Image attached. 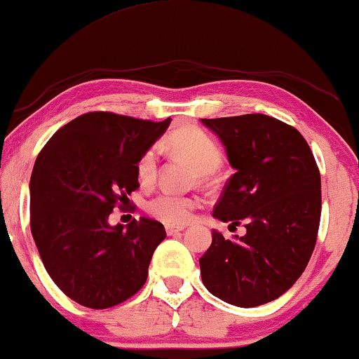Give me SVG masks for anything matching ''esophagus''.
Masks as SVG:
<instances>
[{"label":"esophagus","mask_w":359,"mask_h":359,"mask_svg":"<svg viewBox=\"0 0 359 359\" xmlns=\"http://www.w3.org/2000/svg\"><path fill=\"white\" fill-rule=\"evenodd\" d=\"M184 226H175V224H168L165 226V232H168V235H174V233H179L184 231Z\"/></svg>","instance_id":"1"}]
</instances>
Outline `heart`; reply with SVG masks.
Here are the masks:
<instances>
[{"instance_id": "heart-1", "label": "heart", "mask_w": 359, "mask_h": 359, "mask_svg": "<svg viewBox=\"0 0 359 359\" xmlns=\"http://www.w3.org/2000/svg\"><path fill=\"white\" fill-rule=\"evenodd\" d=\"M169 147L175 153L194 164V168L203 175L214 174L221 168L224 154L216 140L201 128L184 127L169 137ZM158 148L151 147L142 154L137 164L138 180L143 185L151 184L158 174ZM195 201L189 196H182L172 191H161L147 203V211L153 217L169 224H184L191 217Z\"/></svg>"}]
</instances>
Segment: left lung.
I'll return each instance as SVG.
<instances>
[{
    "label": "left lung",
    "mask_w": 359,
    "mask_h": 359,
    "mask_svg": "<svg viewBox=\"0 0 359 359\" xmlns=\"http://www.w3.org/2000/svg\"><path fill=\"white\" fill-rule=\"evenodd\" d=\"M226 147L235 174L212 216L247 233L212 231L200 258L201 280L214 297L253 308L283 295L306 269L320 221V174L295 127L266 114L201 119Z\"/></svg>",
    "instance_id": "left-lung-1"
}]
</instances>
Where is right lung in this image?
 I'll return each instance as SVG.
<instances>
[{
    "instance_id": "add662e5",
    "label": "right lung",
    "mask_w": 359,
    "mask_h": 359,
    "mask_svg": "<svg viewBox=\"0 0 359 359\" xmlns=\"http://www.w3.org/2000/svg\"><path fill=\"white\" fill-rule=\"evenodd\" d=\"M169 124L170 117L87 112L62 126L36 158L30 231L53 282L82 306H116L145 285L164 226L148 217L111 226L108 217L140 187L137 164Z\"/></svg>"
}]
</instances>
